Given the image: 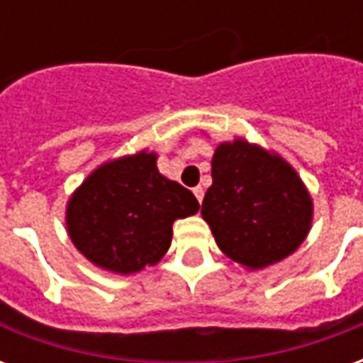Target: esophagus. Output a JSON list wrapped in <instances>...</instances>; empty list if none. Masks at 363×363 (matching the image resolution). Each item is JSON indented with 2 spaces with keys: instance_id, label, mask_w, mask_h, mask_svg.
<instances>
[{
  "instance_id": "1",
  "label": "esophagus",
  "mask_w": 363,
  "mask_h": 363,
  "mask_svg": "<svg viewBox=\"0 0 363 363\" xmlns=\"http://www.w3.org/2000/svg\"><path fill=\"white\" fill-rule=\"evenodd\" d=\"M192 192H194V196L198 198V202H202V198H204V189H202V186H196Z\"/></svg>"
}]
</instances>
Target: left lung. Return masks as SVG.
I'll use <instances>...</instances> for the list:
<instances>
[{"mask_svg":"<svg viewBox=\"0 0 363 363\" xmlns=\"http://www.w3.org/2000/svg\"><path fill=\"white\" fill-rule=\"evenodd\" d=\"M202 218L229 259L251 270L289 257L311 229L313 200L278 153L237 138L216 147Z\"/></svg>","mask_w":363,"mask_h":363,"instance_id":"1","label":"left lung"}]
</instances>
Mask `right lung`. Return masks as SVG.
Segmentation results:
<instances>
[{"instance_id": "right-lung-1", "label": "right lung", "mask_w": 363, "mask_h": 363, "mask_svg": "<svg viewBox=\"0 0 363 363\" xmlns=\"http://www.w3.org/2000/svg\"><path fill=\"white\" fill-rule=\"evenodd\" d=\"M198 210L189 189L159 173L157 153L143 150L95 169L69 198L66 225L95 267L134 274L157 264L171 247L174 220Z\"/></svg>"}]
</instances>
